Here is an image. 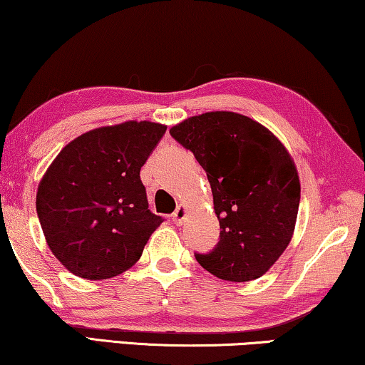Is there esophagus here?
I'll return each instance as SVG.
<instances>
[{
  "mask_svg": "<svg viewBox=\"0 0 365 365\" xmlns=\"http://www.w3.org/2000/svg\"><path fill=\"white\" fill-rule=\"evenodd\" d=\"M185 217H187V208H185V207H178V208L175 210V213H173V222H175L177 225H182Z\"/></svg>",
  "mask_w": 365,
  "mask_h": 365,
  "instance_id": "34e87169",
  "label": "esophagus"
}]
</instances>
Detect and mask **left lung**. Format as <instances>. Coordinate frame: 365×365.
I'll return each mask as SVG.
<instances>
[{
	"label": "left lung",
	"instance_id": "1",
	"mask_svg": "<svg viewBox=\"0 0 365 365\" xmlns=\"http://www.w3.org/2000/svg\"><path fill=\"white\" fill-rule=\"evenodd\" d=\"M170 133L207 172L222 230L217 248L195 258L223 281L261 278L294 233L301 183L291 153L263 124L230 110L188 117Z\"/></svg>",
	"mask_w": 365,
	"mask_h": 365
}]
</instances>
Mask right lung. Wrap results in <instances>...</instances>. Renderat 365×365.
Returning a JSON list of instances; mask_svg holds the SVG:
<instances>
[{
    "instance_id": "obj_1",
    "label": "right lung",
    "mask_w": 365,
    "mask_h": 365,
    "mask_svg": "<svg viewBox=\"0 0 365 365\" xmlns=\"http://www.w3.org/2000/svg\"><path fill=\"white\" fill-rule=\"evenodd\" d=\"M167 125L127 120L71 140L36 193L46 243L79 278H114L140 259L162 218L148 210L140 168Z\"/></svg>"
}]
</instances>
